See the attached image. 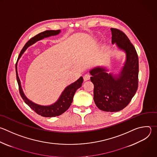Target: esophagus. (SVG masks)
Segmentation results:
<instances>
[{
	"label": "esophagus",
	"mask_w": 157,
	"mask_h": 157,
	"mask_svg": "<svg viewBox=\"0 0 157 157\" xmlns=\"http://www.w3.org/2000/svg\"><path fill=\"white\" fill-rule=\"evenodd\" d=\"M90 78V75L89 73H86L84 76V81H87V80H89Z\"/></svg>",
	"instance_id": "esophagus-1"
}]
</instances>
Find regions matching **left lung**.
<instances>
[{
    "mask_svg": "<svg viewBox=\"0 0 157 157\" xmlns=\"http://www.w3.org/2000/svg\"><path fill=\"white\" fill-rule=\"evenodd\" d=\"M112 42L124 50L126 61L118 77L108 74L103 68L90 71L94 86V100L101 110L115 112L124 109L138 88L139 58L137 52L127 36L120 29L111 28Z\"/></svg>",
    "mask_w": 157,
    "mask_h": 157,
    "instance_id": "obj_1",
    "label": "left lung"
}]
</instances>
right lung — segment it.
Segmentation results:
<instances>
[{
	"label": "right lung",
	"instance_id": "obj_1",
	"mask_svg": "<svg viewBox=\"0 0 157 157\" xmlns=\"http://www.w3.org/2000/svg\"><path fill=\"white\" fill-rule=\"evenodd\" d=\"M60 32V30H47L44 32H42L33 37L31 38L25 45L22 50H21L20 55L18 56V58L17 59V61L18 59L21 57V55L23 54V52L26 50V49L32 44H34L36 42L41 40L45 37H49L51 36H55L58 34ZM16 75H17V80L18 84L19 87V92L20 94L21 97H22L23 100L25 101V102L27 104V105L32 109L38 115L44 117H54L56 116H59L65 112L68 108L70 107L71 104L72 103L74 95L76 91V90L81 87L82 86V83L83 82V78L82 77H81L79 79H78L75 82L72 83L71 84L69 85L68 87L65 88L64 91L62 92V95H60L59 99L56 101L53 105H51L49 106H42L37 105L36 103H33V101L28 100L26 96L25 95L22 88L21 87L20 81L19 79V77L18 76V72H17V63H16Z\"/></svg>",
	"mask_w": 157,
	"mask_h": 157
}]
</instances>
